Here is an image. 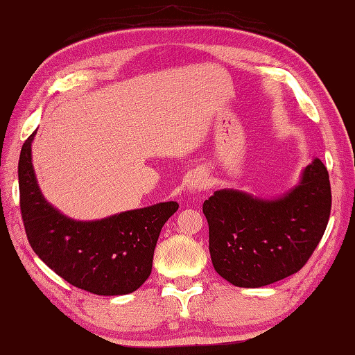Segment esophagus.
I'll list each match as a JSON object with an SVG mask.
<instances>
[{
	"label": "esophagus",
	"instance_id": "34e87169",
	"mask_svg": "<svg viewBox=\"0 0 355 355\" xmlns=\"http://www.w3.org/2000/svg\"><path fill=\"white\" fill-rule=\"evenodd\" d=\"M205 185H207V178L204 175H195L190 180L189 189L191 191H199V190L205 189Z\"/></svg>",
	"mask_w": 355,
	"mask_h": 355
}]
</instances>
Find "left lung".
I'll list each match as a JSON object with an SVG mask.
<instances>
[{
  "mask_svg": "<svg viewBox=\"0 0 355 355\" xmlns=\"http://www.w3.org/2000/svg\"><path fill=\"white\" fill-rule=\"evenodd\" d=\"M331 204L329 175L320 159L277 199L233 189L215 191L202 205L213 267L238 287H261L293 275L322 239Z\"/></svg>",
  "mask_w": 355,
  "mask_h": 355,
  "instance_id": "obj_1",
  "label": "left lung"
}]
</instances>
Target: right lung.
<instances>
[{
	"label": "right lung",
	"mask_w": 355,
	"mask_h": 355,
	"mask_svg": "<svg viewBox=\"0 0 355 355\" xmlns=\"http://www.w3.org/2000/svg\"><path fill=\"white\" fill-rule=\"evenodd\" d=\"M33 131L18 162L19 207L29 244L64 282L96 295H126L150 277L156 243L175 200L98 220H73L44 199L32 166Z\"/></svg>",
	"instance_id": "add662e5"
}]
</instances>
